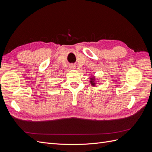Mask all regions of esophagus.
Returning <instances> with one entry per match:
<instances>
[{
  "label": "esophagus",
  "instance_id": "obj_1",
  "mask_svg": "<svg viewBox=\"0 0 152 152\" xmlns=\"http://www.w3.org/2000/svg\"><path fill=\"white\" fill-rule=\"evenodd\" d=\"M70 68L71 69H74V68H75V66L74 65H70Z\"/></svg>",
  "mask_w": 152,
  "mask_h": 152
}]
</instances>
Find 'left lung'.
<instances>
[{"mask_svg":"<svg viewBox=\"0 0 152 152\" xmlns=\"http://www.w3.org/2000/svg\"><path fill=\"white\" fill-rule=\"evenodd\" d=\"M91 85L92 86H94L95 83H94V78H91Z\"/></svg>","mask_w":152,"mask_h":152,"instance_id":"obj_1","label":"left lung"}]
</instances>
